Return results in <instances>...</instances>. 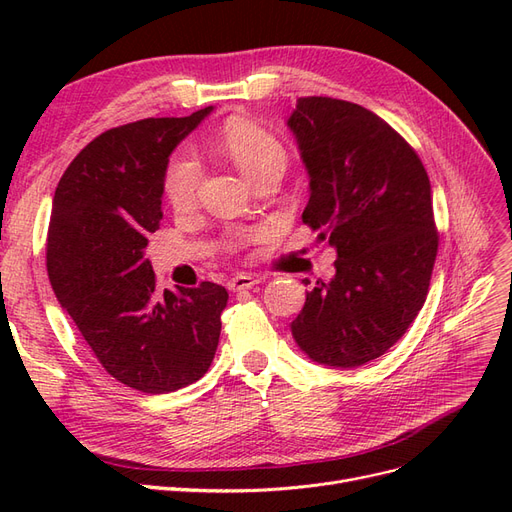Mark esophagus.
<instances>
[{
	"mask_svg": "<svg viewBox=\"0 0 512 512\" xmlns=\"http://www.w3.org/2000/svg\"><path fill=\"white\" fill-rule=\"evenodd\" d=\"M262 280L256 275H247V273H239L232 277V280L228 282V290L232 292H241V290H250L254 286H258Z\"/></svg>",
	"mask_w": 512,
	"mask_h": 512,
	"instance_id": "1",
	"label": "esophagus"
}]
</instances>
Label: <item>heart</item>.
Segmentation results:
<instances>
[{
  "label": "heart",
  "mask_w": 512,
  "mask_h": 512,
  "mask_svg": "<svg viewBox=\"0 0 512 512\" xmlns=\"http://www.w3.org/2000/svg\"><path fill=\"white\" fill-rule=\"evenodd\" d=\"M218 145L250 181L269 168H284L288 160L284 145L271 132L254 126V123H230L220 134ZM198 179V160L190 151H177L168 160L162 177V190L168 205L177 211L192 207L196 200Z\"/></svg>",
  "instance_id": "b5f03b06"
}]
</instances>
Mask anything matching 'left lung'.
Here are the masks:
<instances>
[{
  "label": "left lung",
  "mask_w": 512,
  "mask_h": 512,
  "mask_svg": "<svg viewBox=\"0 0 512 512\" xmlns=\"http://www.w3.org/2000/svg\"><path fill=\"white\" fill-rule=\"evenodd\" d=\"M288 128L309 175L303 222L337 252L292 337L316 363L361 367L397 344L427 299L438 254L427 170L389 123L346 100L299 98Z\"/></svg>",
  "instance_id": "8db88e82"
}]
</instances>
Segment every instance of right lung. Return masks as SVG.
I'll use <instances>...</instances> for the list:
<instances>
[{
	"mask_svg": "<svg viewBox=\"0 0 512 512\" xmlns=\"http://www.w3.org/2000/svg\"><path fill=\"white\" fill-rule=\"evenodd\" d=\"M211 111L106 130L53 196L46 269L55 297L108 374L151 395L203 378L220 342L226 288L160 292L145 258L162 220L168 156Z\"/></svg>",
	"mask_w": 512,
	"mask_h": 512,
	"instance_id": "1",
	"label": "right lung"
}]
</instances>
